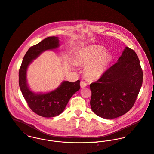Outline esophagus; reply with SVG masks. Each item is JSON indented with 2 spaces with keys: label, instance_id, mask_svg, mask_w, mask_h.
<instances>
[{
  "label": "esophagus",
  "instance_id": "esophagus-1",
  "mask_svg": "<svg viewBox=\"0 0 154 154\" xmlns=\"http://www.w3.org/2000/svg\"><path fill=\"white\" fill-rule=\"evenodd\" d=\"M80 86H81L82 88H83V87H85L87 86V84H86V83L85 82L82 81V82H80Z\"/></svg>",
  "mask_w": 154,
  "mask_h": 154
}]
</instances>
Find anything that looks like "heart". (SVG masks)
<instances>
[{"label":"heart","instance_id":"b5f03b06","mask_svg":"<svg viewBox=\"0 0 154 154\" xmlns=\"http://www.w3.org/2000/svg\"><path fill=\"white\" fill-rule=\"evenodd\" d=\"M102 48L91 47L79 52L75 57L78 64L86 65L84 72L90 80L100 79L111 63V57Z\"/></svg>","mask_w":154,"mask_h":154}]
</instances>
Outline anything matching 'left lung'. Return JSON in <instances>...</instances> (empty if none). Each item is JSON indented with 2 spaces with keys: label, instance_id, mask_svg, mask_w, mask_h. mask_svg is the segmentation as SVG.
<instances>
[{
  "label": "left lung",
  "instance_id": "obj_1",
  "mask_svg": "<svg viewBox=\"0 0 154 154\" xmlns=\"http://www.w3.org/2000/svg\"><path fill=\"white\" fill-rule=\"evenodd\" d=\"M142 81L143 72L138 57L126 47L118 62L90 84L91 110L107 119L125 114L134 106Z\"/></svg>",
  "mask_w": 154,
  "mask_h": 154
}]
</instances>
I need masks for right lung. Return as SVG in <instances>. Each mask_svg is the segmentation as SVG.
Segmentation results:
<instances>
[{"label":"right lung","mask_w":154,"mask_h":154,"mask_svg":"<svg viewBox=\"0 0 154 154\" xmlns=\"http://www.w3.org/2000/svg\"><path fill=\"white\" fill-rule=\"evenodd\" d=\"M59 47L57 37L50 36L32 46L25 54L19 70V85L28 106L36 114L45 118H52L61 114L71 96L80 88V80L64 81L56 90L45 94H36L26 83V70L29 64L45 50Z\"/></svg>","instance_id":"1"}]
</instances>
